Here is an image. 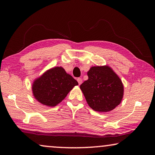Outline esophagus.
Returning <instances> with one entry per match:
<instances>
[{
	"label": "esophagus",
	"mask_w": 155,
	"mask_h": 155,
	"mask_svg": "<svg viewBox=\"0 0 155 155\" xmlns=\"http://www.w3.org/2000/svg\"><path fill=\"white\" fill-rule=\"evenodd\" d=\"M77 81H78V84H79V85H81V84L82 83V82H83L82 78H77Z\"/></svg>",
	"instance_id": "esophagus-1"
}]
</instances>
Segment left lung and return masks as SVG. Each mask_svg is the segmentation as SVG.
I'll return each mask as SVG.
<instances>
[{
    "label": "left lung",
    "instance_id": "8db88e82",
    "mask_svg": "<svg viewBox=\"0 0 155 155\" xmlns=\"http://www.w3.org/2000/svg\"><path fill=\"white\" fill-rule=\"evenodd\" d=\"M88 79L80 86L87 104L94 111L107 112L121 103L124 94L122 81L109 66L91 67Z\"/></svg>",
    "mask_w": 155,
    "mask_h": 155
}]
</instances>
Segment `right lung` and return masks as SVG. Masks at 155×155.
Instances as JSON below:
<instances>
[{
	"mask_svg": "<svg viewBox=\"0 0 155 155\" xmlns=\"http://www.w3.org/2000/svg\"><path fill=\"white\" fill-rule=\"evenodd\" d=\"M78 82L61 67L50 69L33 84V96L44 105L54 107L66 97Z\"/></svg>",
	"mask_w": 155,
	"mask_h": 155,
	"instance_id": "1",
	"label": "right lung"
}]
</instances>
